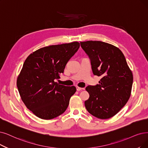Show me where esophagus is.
Returning <instances> with one entry per match:
<instances>
[{
	"label": "esophagus",
	"instance_id": "1",
	"mask_svg": "<svg viewBox=\"0 0 148 148\" xmlns=\"http://www.w3.org/2000/svg\"><path fill=\"white\" fill-rule=\"evenodd\" d=\"M82 89H84V88H81V87H79L78 86H76V90H77V91H80V90H81Z\"/></svg>",
	"mask_w": 148,
	"mask_h": 148
}]
</instances>
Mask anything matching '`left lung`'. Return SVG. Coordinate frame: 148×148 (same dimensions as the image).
<instances>
[{
    "label": "left lung",
    "mask_w": 148,
    "mask_h": 148,
    "mask_svg": "<svg viewBox=\"0 0 148 148\" xmlns=\"http://www.w3.org/2000/svg\"><path fill=\"white\" fill-rule=\"evenodd\" d=\"M80 44L90 59L93 74L102 76L99 84L86 88L90 96L84 103L85 107L98 119H110L125 106L131 97L132 71L118 47L98 40Z\"/></svg>",
    "instance_id": "1"
}]
</instances>
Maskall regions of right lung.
Instances as JSON below:
<instances>
[{
    "instance_id": "add662e5",
    "label": "right lung",
    "mask_w": 148,
    "mask_h": 148,
    "mask_svg": "<svg viewBox=\"0 0 148 148\" xmlns=\"http://www.w3.org/2000/svg\"><path fill=\"white\" fill-rule=\"evenodd\" d=\"M79 46L78 42H73L44 47L33 52L23 63L17 87L26 107L40 119H53L67 109L76 88L59 84L55 79L60 78Z\"/></svg>"
}]
</instances>
